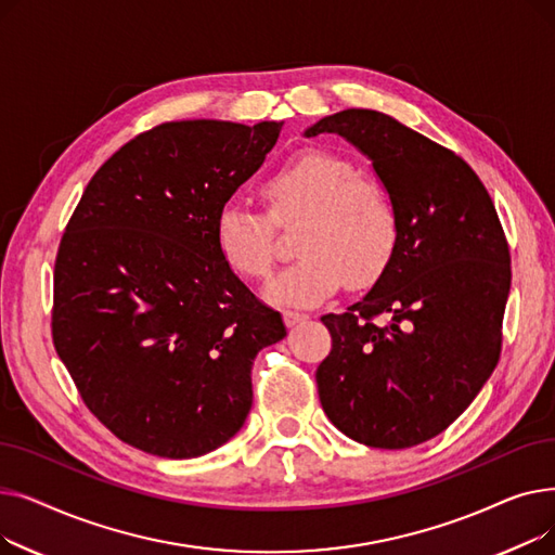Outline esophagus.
<instances>
[{"label": "esophagus", "mask_w": 555, "mask_h": 555, "mask_svg": "<svg viewBox=\"0 0 555 555\" xmlns=\"http://www.w3.org/2000/svg\"><path fill=\"white\" fill-rule=\"evenodd\" d=\"M283 319H285V326H287V328H293V326H297V324L306 322L308 314L297 312V310H285V312H283Z\"/></svg>", "instance_id": "esophagus-1"}]
</instances>
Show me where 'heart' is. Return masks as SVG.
<instances>
[{"mask_svg": "<svg viewBox=\"0 0 555 555\" xmlns=\"http://www.w3.org/2000/svg\"><path fill=\"white\" fill-rule=\"evenodd\" d=\"M262 193L276 222L307 216L297 233L301 258L268 283V301L310 308L333 297L344 279L366 285L387 270L398 245L396 204L351 159L306 151L276 168ZM216 245L243 279H266L274 266L272 220L245 199L233 197L220 207Z\"/></svg>", "mask_w": 555, "mask_h": 555, "instance_id": "obj_1", "label": "heart"}]
</instances>
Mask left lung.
Masks as SVG:
<instances>
[{
  "label": "left lung",
  "instance_id": "left-lung-1",
  "mask_svg": "<svg viewBox=\"0 0 555 555\" xmlns=\"http://www.w3.org/2000/svg\"><path fill=\"white\" fill-rule=\"evenodd\" d=\"M304 134L356 145L398 211L387 270L344 314L322 317L333 348L317 369L319 400L358 443H425L468 410L500 360L511 254L498 211L468 164L389 114L341 109Z\"/></svg>",
  "mask_w": 555,
  "mask_h": 555
}]
</instances>
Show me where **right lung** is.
I'll list each match as a JSON object with an SVG mask.
<instances>
[{"mask_svg":"<svg viewBox=\"0 0 555 555\" xmlns=\"http://www.w3.org/2000/svg\"><path fill=\"white\" fill-rule=\"evenodd\" d=\"M281 124L170 121L87 184L53 274V344L90 412L164 459L224 446L251 410V364L283 319L233 274L216 216Z\"/></svg>","mask_w":555,"mask_h":555,"instance_id":"1","label":"right lung"}]
</instances>
